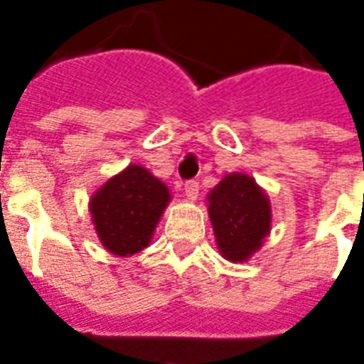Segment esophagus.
<instances>
[{
    "instance_id": "1",
    "label": "esophagus",
    "mask_w": 364,
    "mask_h": 364,
    "mask_svg": "<svg viewBox=\"0 0 364 364\" xmlns=\"http://www.w3.org/2000/svg\"><path fill=\"white\" fill-rule=\"evenodd\" d=\"M200 193V185L196 181H187L185 183V196L188 200H196Z\"/></svg>"
}]
</instances>
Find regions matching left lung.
<instances>
[{
    "label": "left lung",
    "instance_id": "8db88e82",
    "mask_svg": "<svg viewBox=\"0 0 364 364\" xmlns=\"http://www.w3.org/2000/svg\"><path fill=\"white\" fill-rule=\"evenodd\" d=\"M208 213L219 253L243 262L262 247L272 227L270 200L247 173H228L208 194Z\"/></svg>",
    "mask_w": 364,
    "mask_h": 364
}]
</instances>
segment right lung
I'll return each instance as SVG.
<instances>
[{"label": "right lung", "mask_w": 364, "mask_h": 364, "mask_svg": "<svg viewBox=\"0 0 364 364\" xmlns=\"http://www.w3.org/2000/svg\"><path fill=\"white\" fill-rule=\"evenodd\" d=\"M170 191L143 166L128 168L105 181L90 198L92 223L104 247L119 257L149 247Z\"/></svg>", "instance_id": "obj_1"}]
</instances>
